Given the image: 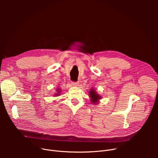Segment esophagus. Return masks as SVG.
Here are the masks:
<instances>
[{
	"instance_id": "obj_1",
	"label": "esophagus",
	"mask_w": 158,
	"mask_h": 158,
	"mask_svg": "<svg viewBox=\"0 0 158 158\" xmlns=\"http://www.w3.org/2000/svg\"><path fill=\"white\" fill-rule=\"evenodd\" d=\"M78 85H79V83L77 82H72V85L73 86H77Z\"/></svg>"
}]
</instances>
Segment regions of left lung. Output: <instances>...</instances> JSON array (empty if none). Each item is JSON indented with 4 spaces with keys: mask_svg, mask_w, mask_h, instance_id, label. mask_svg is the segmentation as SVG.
Segmentation results:
<instances>
[{
    "mask_svg": "<svg viewBox=\"0 0 158 158\" xmlns=\"http://www.w3.org/2000/svg\"><path fill=\"white\" fill-rule=\"evenodd\" d=\"M89 97L90 98V101L93 104H97L99 102V101L102 98V97L99 95L94 88H91L89 92Z\"/></svg>",
    "mask_w": 158,
    "mask_h": 158,
    "instance_id": "1",
    "label": "left lung"
}]
</instances>
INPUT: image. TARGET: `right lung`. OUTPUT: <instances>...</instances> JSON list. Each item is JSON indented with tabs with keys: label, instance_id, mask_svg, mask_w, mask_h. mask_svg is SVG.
Instances as JSON below:
<instances>
[{
	"label": "right lung",
	"instance_id": "add662e5",
	"mask_svg": "<svg viewBox=\"0 0 158 158\" xmlns=\"http://www.w3.org/2000/svg\"><path fill=\"white\" fill-rule=\"evenodd\" d=\"M61 92V89L60 88H57V89H56V93H55V94H54V97H57V96H60V95Z\"/></svg>",
	"mask_w": 158,
	"mask_h": 158
}]
</instances>
